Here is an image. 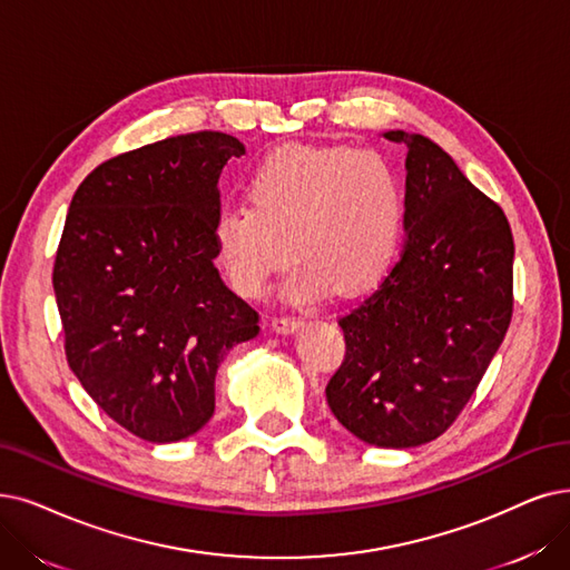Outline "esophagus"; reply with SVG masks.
Listing matches in <instances>:
<instances>
[{"mask_svg":"<svg viewBox=\"0 0 570 570\" xmlns=\"http://www.w3.org/2000/svg\"><path fill=\"white\" fill-rule=\"evenodd\" d=\"M273 330L281 332V334H289L294 330H299L304 325L302 317H294V315H281V317H273L271 321Z\"/></svg>","mask_w":570,"mask_h":570,"instance_id":"1","label":"esophagus"}]
</instances>
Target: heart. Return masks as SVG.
I'll use <instances>...</instances> for the list:
<instances>
[{
    "mask_svg": "<svg viewBox=\"0 0 570 570\" xmlns=\"http://www.w3.org/2000/svg\"><path fill=\"white\" fill-rule=\"evenodd\" d=\"M247 206L215 219V249L234 289L257 299L271 278L297 262L285 283L292 302L332 289L355 297L391 268L404 222V187L379 151L287 147L249 175Z\"/></svg>",
    "mask_w": 570,
    "mask_h": 570,
    "instance_id": "b5f03b06",
    "label": "heart"
}]
</instances>
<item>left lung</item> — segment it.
<instances>
[{
    "label": "left lung",
    "mask_w": 570,
    "mask_h": 570,
    "mask_svg": "<svg viewBox=\"0 0 570 570\" xmlns=\"http://www.w3.org/2000/svg\"><path fill=\"white\" fill-rule=\"evenodd\" d=\"M406 147L404 247L381 285L338 317L346 355L327 383L336 421L362 442L438 440L480 385L512 321L505 213L419 132Z\"/></svg>",
    "instance_id": "8db88e82"
}]
</instances>
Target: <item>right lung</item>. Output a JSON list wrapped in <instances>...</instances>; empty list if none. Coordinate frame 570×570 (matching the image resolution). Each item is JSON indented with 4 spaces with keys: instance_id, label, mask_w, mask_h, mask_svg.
Segmentation results:
<instances>
[{
    "instance_id": "obj_1",
    "label": "right lung",
    "mask_w": 570,
    "mask_h": 570,
    "mask_svg": "<svg viewBox=\"0 0 570 570\" xmlns=\"http://www.w3.org/2000/svg\"><path fill=\"white\" fill-rule=\"evenodd\" d=\"M243 154L234 135H177L100 164L70 203L53 264L67 364L140 440L206 425L219 362L259 334L215 268L217 181Z\"/></svg>"
}]
</instances>
